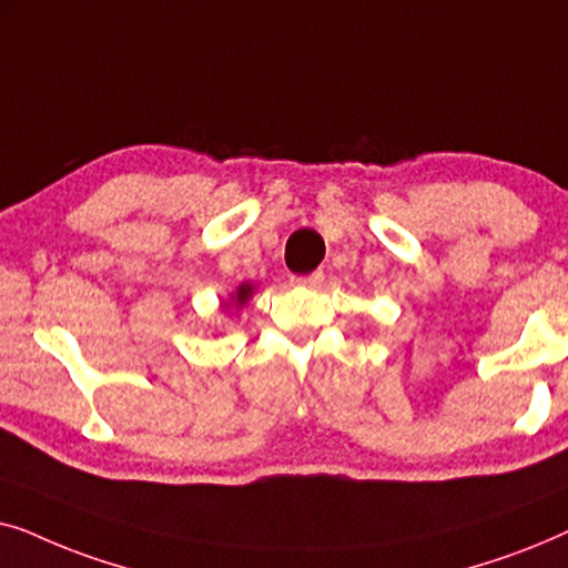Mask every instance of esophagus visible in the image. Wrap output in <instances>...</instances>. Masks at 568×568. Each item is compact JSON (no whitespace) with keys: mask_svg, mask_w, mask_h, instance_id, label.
<instances>
[{"mask_svg":"<svg viewBox=\"0 0 568 568\" xmlns=\"http://www.w3.org/2000/svg\"><path fill=\"white\" fill-rule=\"evenodd\" d=\"M323 278H325L323 271H313V274H307V276H292V284L294 286H310V290H315V286H321Z\"/></svg>","mask_w":568,"mask_h":568,"instance_id":"obj_1","label":"esophagus"}]
</instances>
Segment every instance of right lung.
I'll return each mask as SVG.
<instances>
[{
    "mask_svg": "<svg viewBox=\"0 0 568 568\" xmlns=\"http://www.w3.org/2000/svg\"><path fill=\"white\" fill-rule=\"evenodd\" d=\"M251 294H253V286L251 284H243V286H237V294L232 300H235V305H245Z\"/></svg>",
    "mask_w": 568,
    "mask_h": 568,
    "instance_id": "right-lung-1",
    "label": "right lung"
}]
</instances>
